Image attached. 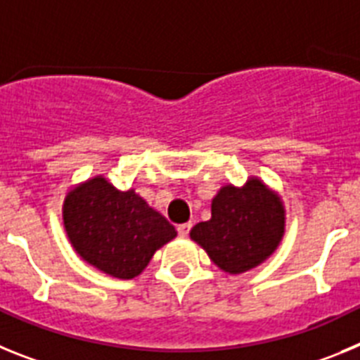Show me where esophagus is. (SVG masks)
I'll return each mask as SVG.
<instances>
[{"label":"esophagus","mask_w":360,"mask_h":360,"mask_svg":"<svg viewBox=\"0 0 360 360\" xmlns=\"http://www.w3.org/2000/svg\"><path fill=\"white\" fill-rule=\"evenodd\" d=\"M191 227H193V224H180L176 227V231H178V234H180V236H187V234H189L191 232Z\"/></svg>","instance_id":"34e87169"}]
</instances>
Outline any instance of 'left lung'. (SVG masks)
<instances>
[{
  "label": "left lung",
  "instance_id": "left-lung-1",
  "mask_svg": "<svg viewBox=\"0 0 360 360\" xmlns=\"http://www.w3.org/2000/svg\"><path fill=\"white\" fill-rule=\"evenodd\" d=\"M211 219L195 225L191 238L225 272L240 274L274 252L285 232V211L259 180L241 189L227 186L211 205Z\"/></svg>",
  "mask_w": 360,
  "mask_h": 360
}]
</instances>
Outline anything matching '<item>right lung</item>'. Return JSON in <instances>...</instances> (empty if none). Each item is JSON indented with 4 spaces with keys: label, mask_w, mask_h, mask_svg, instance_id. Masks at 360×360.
Instances as JSON below:
<instances>
[{
    "label": "right lung",
    "mask_w": 360,
    "mask_h": 360,
    "mask_svg": "<svg viewBox=\"0 0 360 360\" xmlns=\"http://www.w3.org/2000/svg\"><path fill=\"white\" fill-rule=\"evenodd\" d=\"M63 216L82 259L119 279L141 274L155 250L176 236L173 225L135 191H117L101 176L66 196Z\"/></svg>",
    "instance_id": "right-lung-1"
}]
</instances>
